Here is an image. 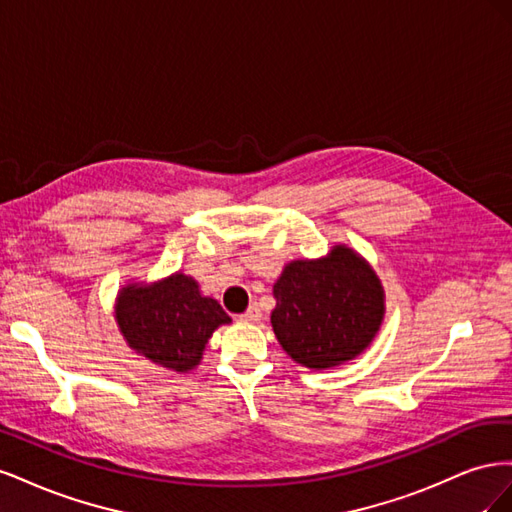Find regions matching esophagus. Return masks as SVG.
<instances>
[{
  "mask_svg": "<svg viewBox=\"0 0 512 512\" xmlns=\"http://www.w3.org/2000/svg\"><path fill=\"white\" fill-rule=\"evenodd\" d=\"M260 316H262V314H260V307L254 303V305L247 307L245 314H241V320H243V322H258Z\"/></svg>",
  "mask_w": 512,
  "mask_h": 512,
  "instance_id": "1",
  "label": "esophagus"
}]
</instances>
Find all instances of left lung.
<instances>
[{"instance_id":"obj_1","label":"left lung","mask_w":512,"mask_h":512,"mask_svg":"<svg viewBox=\"0 0 512 512\" xmlns=\"http://www.w3.org/2000/svg\"><path fill=\"white\" fill-rule=\"evenodd\" d=\"M271 324L294 361L327 369L359 356L376 337L384 292L376 273L350 247L327 258L294 260L273 286Z\"/></svg>"}]
</instances>
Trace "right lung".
Here are the masks:
<instances>
[{"label": "right lung", "instance_id": "1", "mask_svg": "<svg viewBox=\"0 0 512 512\" xmlns=\"http://www.w3.org/2000/svg\"><path fill=\"white\" fill-rule=\"evenodd\" d=\"M228 322L222 305L203 297L183 273L151 286H128L117 299V324L128 346L173 371L196 367L213 331Z\"/></svg>", "mask_w": 512, "mask_h": 512}]
</instances>
